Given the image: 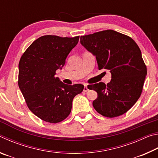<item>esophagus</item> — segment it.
Here are the masks:
<instances>
[{
  "mask_svg": "<svg viewBox=\"0 0 158 158\" xmlns=\"http://www.w3.org/2000/svg\"><path fill=\"white\" fill-rule=\"evenodd\" d=\"M89 90V89L87 87V84H84V92H87Z\"/></svg>",
  "mask_w": 158,
  "mask_h": 158,
  "instance_id": "1",
  "label": "esophagus"
}]
</instances>
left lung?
<instances>
[{
	"label": "left lung",
	"mask_w": 158,
	"mask_h": 158,
	"mask_svg": "<svg viewBox=\"0 0 158 158\" xmlns=\"http://www.w3.org/2000/svg\"><path fill=\"white\" fill-rule=\"evenodd\" d=\"M80 42L96 57L98 69H109L111 81L90 85L97 99L93 106L108 118L123 115L137 102L142 92L147 69L137 43L113 30L81 36Z\"/></svg>",
	"instance_id": "left-lung-1"
}]
</instances>
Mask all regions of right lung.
Wrapping results in <instances>:
<instances>
[{
    "label": "right lung",
    "instance_id": "obj_1",
    "mask_svg": "<svg viewBox=\"0 0 158 158\" xmlns=\"http://www.w3.org/2000/svg\"><path fill=\"white\" fill-rule=\"evenodd\" d=\"M79 36L44 35L32 43L19 63V87L29 109L43 121L57 123L70 114L73 100L84 85L65 84L56 71L62 69Z\"/></svg>",
    "mask_w": 158,
    "mask_h": 158
}]
</instances>
